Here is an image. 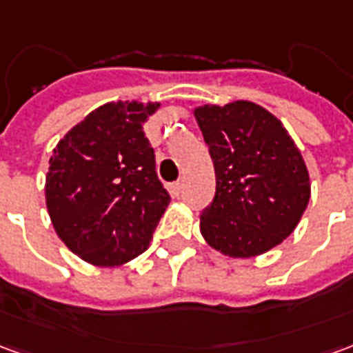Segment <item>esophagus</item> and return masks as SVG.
<instances>
[{"label": "esophagus", "mask_w": 353, "mask_h": 353, "mask_svg": "<svg viewBox=\"0 0 353 353\" xmlns=\"http://www.w3.org/2000/svg\"><path fill=\"white\" fill-rule=\"evenodd\" d=\"M183 187H185V181H183V177H181L179 181H176V183H174V187H172V189H174V192H176V194H181Z\"/></svg>", "instance_id": "34e87169"}]
</instances>
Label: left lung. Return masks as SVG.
Masks as SVG:
<instances>
[{"label":"left lung","instance_id":"1","mask_svg":"<svg viewBox=\"0 0 353 353\" xmlns=\"http://www.w3.org/2000/svg\"><path fill=\"white\" fill-rule=\"evenodd\" d=\"M215 170L200 232L229 257L272 250L295 230L310 200L301 151L283 124L253 101L194 111Z\"/></svg>","mask_w":353,"mask_h":353}]
</instances>
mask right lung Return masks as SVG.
Returning <instances> with one entry per match:
<instances>
[{"label":"right lung","instance_id":"obj_1","mask_svg":"<svg viewBox=\"0 0 353 353\" xmlns=\"http://www.w3.org/2000/svg\"><path fill=\"white\" fill-rule=\"evenodd\" d=\"M159 103L111 101L58 141L45 196L58 236L81 259L117 266L149 248L170 204L143 123Z\"/></svg>","mask_w":353,"mask_h":353}]
</instances>
